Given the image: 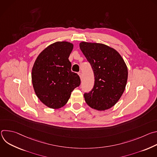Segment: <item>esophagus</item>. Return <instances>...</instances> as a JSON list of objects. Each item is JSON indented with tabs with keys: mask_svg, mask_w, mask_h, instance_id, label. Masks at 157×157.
Segmentation results:
<instances>
[{
	"mask_svg": "<svg viewBox=\"0 0 157 157\" xmlns=\"http://www.w3.org/2000/svg\"><path fill=\"white\" fill-rule=\"evenodd\" d=\"M78 75L79 76L80 79H82V73H78Z\"/></svg>",
	"mask_w": 157,
	"mask_h": 157,
	"instance_id": "esophagus-1",
	"label": "esophagus"
}]
</instances>
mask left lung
<instances>
[{
	"mask_svg": "<svg viewBox=\"0 0 157 157\" xmlns=\"http://www.w3.org/2000/svg\"><path fill=\"white\" fill-rule=\"evenodd\" d=\"M79 47L91 64L94 85L84 99L91 108L102 111L114 106L124 92L128 78L127 66L119 53L102 43L82 41Z\"/></svg>",
	"mask_w": 157,
	"mask_h": 157,
	"instance_id": "obj_1",
	"label": "left lung"
}]
</instances>
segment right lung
<instances>
[{
	"label": "right lung",
	"mask_w": 157,
	"mask_h": 157,
	"mask_svg": "<svg viewBox=\"0 0 157 157\" xmlns=\"http://www.w3.org/2000/svg\"><path fill=\"white\" fill-rule=\"evenodd\" d=\"M73 46L68 41L53 43L38 55L33 64L32 81L35 93L51 109L63 107L81 83L79 76L71 71L68 59Z\"/></svg>",
	"instance_id": "1"
}]
</instances>
